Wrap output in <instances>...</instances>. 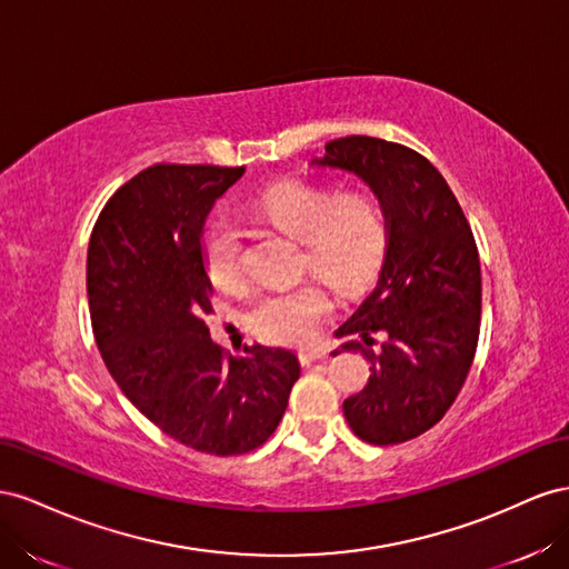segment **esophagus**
Returning a JSON list of instances; mask_svg holds the SVG:
<instances>
[{"mask_svg": "<svg viewBox=\"0 0 569 569\" xmlns=\"http://www.w3.org/2000/svg\"><path fill=\"white\" fill-rule=\"evenodd\" d=\"M298 357H300L302 365H312L317 360H323V357H327V355H323L321 350H300Z\"/></svg>", "mask_w": 569, "mask_h": 569, "instance_id": "34e87169", "label": "esophagus"}]
</instances>
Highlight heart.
<instances>
[{
  "instance_id": "b5f03b06",
  "label": "heart",
  "mask_w": 569,
  "mask_h": 569,
  "mask_svg": "<svg viewBox=\"0 0 569 569\" xmlns=\"http://www.w3.org/2000/svg\"><path fill=\"white\" fill-rule=\"evenodd\" d=\"M250 212L269 229L302 242V267L338 290L365 286L379 269L386 250V214L365 190L336 194L307 181H281L252 202ZM204 267L219 288L242 283V231L219 217L204 233ZM331 300L317 283L259 298L246 315L248 327L273 343L302 346L329 317Z\"/></svg>"
}]
</instances>
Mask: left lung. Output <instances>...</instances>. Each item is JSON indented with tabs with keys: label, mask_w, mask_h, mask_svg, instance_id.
<instances>
[{
	"label": "left lung",
	"mask_w": 569,
	"mask_h": 569,
	"mask_svg": "<svg viewBox=\"0 0 569 569\" xmlns=\"http://www.w3.org/2000/svg\"><path fill=\"white\" fill-rule=\"evenodd\" d=\"M312 167L355 173L375 190L388 246L375 290L338 327L362 343L367 386L343 402L355 436L393 446L429 431L448 412L472 367L481 321V267L472 229L446 178L429 159L398 142L350 136L327 142Z\"/></svg>",
	"instance_id": "obj_1"
}]
</instances>
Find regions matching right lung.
Segmentation results:
<instances>
[{
    "label": "right lung",
    "mask_w": 569,
    "mask_h": 569,
    "mask_svg": "<svg viewBox=\"0 0 569 569\" xmlns=\"http://www.w3.org/2000/svg\"><path fill=\"white\" fill-rule=\"evenodd\" d=\"M246 167L157 164L107 202L88 248L97 348L123 396L178 443L209 456L254 450L279 427L300 377L296 352L212 343L204 221Z\"/></svg>",
    "instance_id": "1"
}]
</instances>
